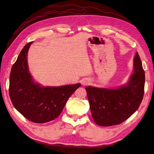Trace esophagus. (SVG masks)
Here are the masks:
<instances>
[{
  "label": "esophagus",
  "mask_w": 154,
  "mask_h": 154,
  "mask_svg": "<svg viewBox=\"0 0 154 154\" xmlns=\"http://www.w3.org/2000/svg\"><path fill=\"white\" fill-rule=\"evenodd\" d=\"M81 82H82V84L83 85H87V84H88V83H89L90 81L87 78H84V79H83Z\"/></svg>",
  "instance_id": "1"
}]
</instances>
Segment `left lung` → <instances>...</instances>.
<instances>
[{"mask_svg": "<svg viewBox=\"0 0 154 154\" xmlns=\"http://www.w3.org/2000/svg\"><path fill=\"white\" fill-rule=\"evenodd\" d=\"M144 82L142 62L136 53L132 73L125 84L114 88L86 87L94 122L100 126L109 127L122 123L130 118L141 103Z\"/></svg>", "mask_w": 154, "mask_h": 154, "instance_id": "8db88e82", "label": "left lung"}]
</instances>
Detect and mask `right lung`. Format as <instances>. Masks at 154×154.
<instances>
[{
	"label": "right lung",
	"mask_w": 154,
	"mask_h": 154,
	"mask_svg": "<svg viewBox=\"0 0 154 154\" xmlns=\"http://www.w3.org/2000/svg\"><path fill=\"white\" fill-rule=\"evenodd\" d=\"M26 44L13 64L10 76V97L15 108L32 122L44 123L58 118L69 97L81 83L51 87L36 82L29 72Z\"/></svg>",
	"instance_id": "right-lung-1"
}]
</instances>
